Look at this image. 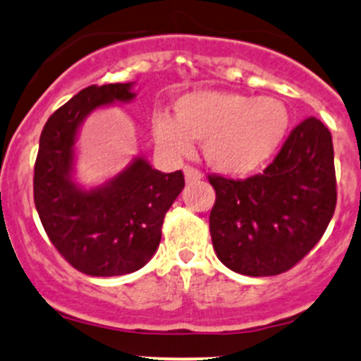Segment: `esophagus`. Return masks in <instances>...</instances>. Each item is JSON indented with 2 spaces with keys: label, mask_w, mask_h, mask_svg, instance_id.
Here are the masks:
<instances>
[{
  "label": "esophagus",
  "mask_w": 361,
  "mask_h": 361,
  "mask_svg": "<svg viewBox=\"0 0 361 361\" xmlns=\"http://www.w3.org/2000/svg\"><path fill=\"white\" fill-rule=\"evenodd\" d=\"M183 173H185L186 183H197V181H200L202 176H204L197 168H192V166H185Z\"/></svg>",
  "instance_id": "34e87169"
}]
</instances>
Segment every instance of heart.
Instances as JSON below:
<instances>
[{"label":"heart","mask_w":361,"mask_h":361,"mask_svg":"<svg viewBox=\"0 0 361 361\" xmlns=\"http://www.w3.org/2000/svg\"><path fill=\"white\" fill-rule=\"evenodd\" d=\"M175 118L152 115V134L175 156L192 152L204 140L207 163L224 175H247L258 169L283 140L288 111L273 97H246L234 91L200 90L176 98Z\"/></svg>","instance_id":"b5f03b06"}]
</instances>
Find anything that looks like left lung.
<instances>
[{"label": "left lung", "mask_w": 361, "mask_h": 361, "mask_svg": "<svg viewBox=\"0 0 361 361\" xmlns=\"http://www.w3.org/2000/svg\"><path fill=\"white\" fill-rule=\"evenodd\" d=\"M209 181L215 190L209 222L217 258L241 275H280L316 246L336 209L331 132L321 120L305 118L261 175H210Z\"/></svg>", "instance_id": "1"}]
</instances>
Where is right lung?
<instances>
[{"label": "right lung", "instance_id": "add662e5", "mask_svg": "<svg viewBox=\"0 0 361 361\" xmlns=\"http://www.w3.org/2000/svg\"><path fill=\"white\" fill-rule=\"evenodd\" d=\"M134 82L88 86L49 117L34 169V200L45 233L62 258L91 276L137 271L161 241L164 215L185 186L181 171L161 173L134 157L97 188L73 180L74 144L93 110L132 102Z\"/></svg>", "mask_w": 361, "mask_h": 361}]
</instances>
